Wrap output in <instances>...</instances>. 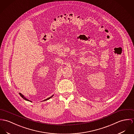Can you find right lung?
<instances>
[{
	"instance_id": "right-lung-1",
	"label": "right lung",
	"mask_w": 134,
	"mask_h": 134,
	"mask_svg": "<svg viewBox=\"0 0 134 134\" xmlns=\"http://www.w3.org/2000/svg\"><path fill=\"white\" fill-rule=\"evenodd\" d=\"M19 95H20V96H21V97H22V98H23V99H24V100H25L26 101H29V102H32V101H30V100H28V99H27V98H26V97H25V96H24V95H23V94H21V93H19ZM53 96H54V95L53 94V95H52V96L51 97H50L49 98H48L47 99H45V100H43V101H45L48 100L49 99H50V98H52V97H53Z\"/></svg>"
}]
</instances>
